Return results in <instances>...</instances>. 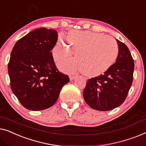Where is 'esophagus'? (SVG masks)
<instances>
[{"label":"esophagus","mask_w":146,"mask_h":146,"mask_svg":"<svg viewBox=\"0 0 146 146\" xmlns=\"http://www.w3.org/2000/svg\"><path fill=\"white\" fill-rule=\"evenodd\" d=\"M75 76L69 75V79H70V81H73V80L75 79Z\"/></svg>","instance_id":"34e87169"}]
</instances>
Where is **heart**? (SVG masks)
Wrapping results in <instances>:
<instances>
[{"mask_svg": "<svg viewBox=\"0 0 146 146\" xmlns=\"http://www.w3.org/2000/svg\"><path fill=\"white\" fill-rule=\"evenodd\" d=\"M68 43H67L66 40ZM77 53V59L59 63L65 72H83L89 77H96L111 68L118 55V46L113 38L100 33L71 30L67 38L59 34L53 50L55 60L70 58Z\"/></svg>", "mask_w": 146, "mask_h": 146, "instance_id": "heart-1", "label": "heart"}]
</instances>
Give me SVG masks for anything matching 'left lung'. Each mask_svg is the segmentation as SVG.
Returning a JSON list of instances; mask_svg holds the SVG:
<instances>
[{
  "instance_id": "left-lung-1",
  "label": "left lung",
  "mask_w": 146,
  "mask_h": 146,
  "mask_svg": "<svg viewBox=\"0 0 146 146\" xmlns=\"http://www.w3.org/2000/svg\"><path fill=\"white\" fill-rule=\"evenodd\" d=\"M118 55L111 68L88 79L83 97L90 107L100 111L114 109L124 102L133 81L134 62L128 47L116 40Z\"/></svg>"
}]
</instances>
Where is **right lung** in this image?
<instances>
[{
  "instance_id": "right-lung-1",
  "label": "right lung",
  "mask_w": 146,
  "mask_h": 146,
  "mask_svg": "<svg viewBox=\"0 0 146 146\" xmlns=\"http://www.w3.org/2000/svg\"><path fill=\"white\" fill-rule=\"evenodd\" d=\"M57 32L40 28L20 39L12 49L8 71L13 93L24 107L42 110L57 101L68 75L59 72L51 50Z\"/></svg>"
}]
</instances>
